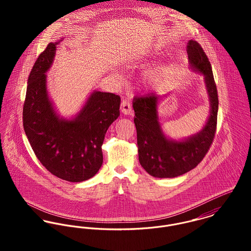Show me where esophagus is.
Segmentation results:
<instances>
[{"label":"esophagus","instance_id":"34e87169","mask_svg":"<svg viewBox=\"0 0 251 251\" xmlns=\"http://www.w3.org/2000/svg\"><path fill=\"white\" fill-rule=\"evenodd\" d=\"M121 111L125 114V115H129L132 111V107H131V104H130V101L126 99H124L122 100V103H121Z\"/></svg>","mask_w":251,"mask_h":251}]
</instances>
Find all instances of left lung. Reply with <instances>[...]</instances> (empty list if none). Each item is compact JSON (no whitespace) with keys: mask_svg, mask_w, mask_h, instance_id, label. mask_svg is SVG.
<instances>
[{"mask_svg":"<svg viewBox=\"0 0 251 251\" xmlns=\"http://www.w3.org/2000/svg\"><path fill=\"white\" fill-rule=\"evenodd\" d=\"M186 51L192 69L205 76L211 102L210 117L199 133L179 142L169 140L158 122V96L148 94L133 100L139 161L144 169L155 178H175L195 168L209 151L215 138L218 96L212 66L197 41L189 40Z\"/></svg>","mask_w":251,"mask_h":251,"instance_id":"left-lung-1","label":"left lung"}]
</instances>
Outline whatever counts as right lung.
<instances>
[{
  "instance_id": "right-lung-1",
  "label": "right lung",
  "mask_w": 251,
  "mask_h": 251,
  "mask_svg": "<svg viewBox=\"0 0 251 251\" xmlns=\"http://www.w3.org/2000/svg\"><path fill=\"white\" fill-rule=\"evenodd\" d=\"M57 44L47 45L29 75L23 126L41 164L60 179L79 182L94 177L102 165L101 146L108 127L120 116L121 98L96 91L75 119H60L48 99L45 75Z\"/></svg>"
}]
</instances>
